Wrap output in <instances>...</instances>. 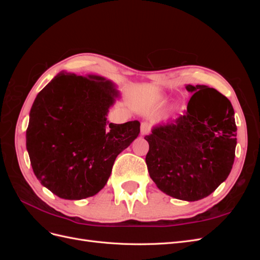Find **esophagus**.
<instances>
[{"label":"esophagus","instance_id":"34e87169","mask_svg":"<svg viewBox=\"0 0 260 260\" xmlns=\"http://www.w3.org/2000/svg\"><path fill=\"white\" fill-rule=\"evenodd\" d=\"M149 131H151V125H149V123L142 122V124H141V135L145 136L149 133Z\"/></svg>","mask_w":260,"mask_h":260}]
</instances>
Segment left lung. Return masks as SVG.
I'll return each instance as SVG.
<instances>
[{
  "instance_id": "obj_1",
  "label": "left lung",
  "mask_w": 260,
  "mask_h": 260,
  "mask_svg": "<svg viewBox=\"0 0 260 260\" xmlns=\"http://www.w3.org/2000/svg\"><path fill=\"white\" fill-rule=\"evenodd\" d=\"M193 93L184 114L153 128L144 139L149 177L172 198L194 202L214 192L232 169L237 124L231 102L207 85Z\"/></svg>"
}]
</instances>
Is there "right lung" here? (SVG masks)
<instances>
[{
    "label": "right lung",
    "instance_id": "right-lung-1",
    "mask_svg": "<svg viewBox=\"0 0 260 260\" xmlns=\"http://www.w3.org/2000/svg\"><path fill=\"white\" fill-rule=\"evenodd\" d=\"M118 95L114 83L103 77L66 73L39 92L26 146L37 179L58 198L82 200L99 193L116 157L138 138V120H107Z\"/></svg>",
    "mask_w": 260,
    "mask_h": 260
}]
</instances>
